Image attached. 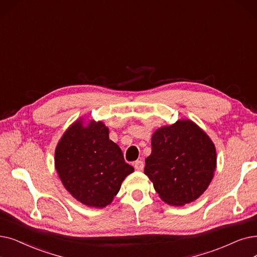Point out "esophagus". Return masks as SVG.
I'll list each match as a JSON object with an SVG mask.
<instances>
[{"mask_svg":"<svg viewBox=\"0 0 257 257\" xmlns=\"http://www.w3.org/2000/svg\"><path fill=\"white\" fill-rule=\"evenodd\" d=\"M133 166H135L136 170H138V171H142V170L144 169V163H143V161H137V162H135V164H133Z\"/></svg>","mask_w":257,"mask_h":257,"instance_id":"34e87169","label":"esophagus"}]
</instances>
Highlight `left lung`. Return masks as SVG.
I'll list each match as a JSON object with an SVG mask.
<instances>
[{"instance_id":"left-lung-1","label":"left lung","mask_w":257,"mask_h":257,"mask_svg":"<svg viewBox=\"0 0 257 257\" xmlns=\"http://www.w3.org/2000/svg\"><path fill=\"white\" fill-rule=\"evenodd\" d=\"M145 174L165 203L184 206L202 195L216 168V150L207 133L190 119L156 130Z\"/></svg>"}]
</instances>
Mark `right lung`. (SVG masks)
I'll list each match as a JSON object with an SVG mask.
<instances>
[{"mask_svg":"<svg viewBox=\"0 0 257 257\" xmlns=\"http://www.w3.org/2000/svg\"><path fill=\"white\" fill-rule=\"evenodd\" d=\"M63 186L80 203L95 208L111 204L122 181L135 171L125 163L103 121L77 119L65 131L54 153Z\"/></svg>","mask_w":257,"mask_h":257,"instance_id":"1","label":"right lung"}]
</instances>
